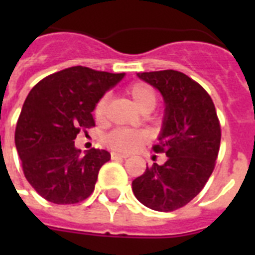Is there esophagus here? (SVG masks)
Wrapping results in <instances>:
<instances>
[{"mask_svg":"<svg viewBox=\"0 0 255 255\" xmlns=\"http://www.w3.org/2000/svg\"><path fill=\"white\" fill-rule=\"evenodd\" d=\"M111 157H112V159H123V158H126V157H128V155H126V154H123V153L111 152Z\"/></svg>","mask_w":255,"mask_h":255,"instance_id":"1","label":"esophagus"}]
</instances>
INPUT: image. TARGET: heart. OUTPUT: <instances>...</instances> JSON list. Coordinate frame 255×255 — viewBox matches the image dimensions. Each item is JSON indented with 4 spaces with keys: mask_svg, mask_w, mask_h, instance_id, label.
I'll return each mask as SVG.
<instances>
[{
    "mask_svg": "<svg viewBox=\"0 0 255 255\" xmlns=\"http://www.w3.org/2000/svg\"><path fill=\"white\" fill-rule=\"evenodd\" d=\"M128 93L131 96L135 105L138 106L139 110L143 112L152 111L157 105V101H158V96H157L154 88L144 82H136L130 85L128 88ZM107 106V96L101 97L100 100L97 101L96 107H94V116L98 121H102L106 117ZM106 141L114 149L131 152V150L138 149L141 144L147 141V135L143 131H138V130L120 128V129H115L114 131L110 132L106 138Z\"/></svg>",
    "mask_w": 255,
    "mask_h": 255,
    "instance_id": "obj_1",
    "label": "heart"
}]
</instances>
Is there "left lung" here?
Listing matches in <instances>:
<instances>
[{
	"mask_svg": "<svg viewBox=\"0 0 255 255\" xmlns=\"http://www.w3.org/2000/svg\"><path fill=\"white\" fill-rule=\"evenodd\" d=\"M161 92L166 108L155 153L167 161L153 163L132 181L136 199L158 212H172L199 194L216 166L221 126L211 96L203 87L176 70L139 73Z\"/></svg>",
	"mask_w": 255,
	"mask_h": 255,
	"instance_id": "obj_1",
	"label": "left lung"
}]
</instances>
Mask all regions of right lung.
<instances>
[{"instance_id": "1", "label": "right lung", "mask_w": 255, "mask_h": 255, "mask_svg": "<svg viewBox=\"0 0 255 255\" xmlns=\"http://www.w3.org/2000/svg\"><path fill=\"white\" fill-rule=\"evenodd\" d=\"M124 75L74 66L46 76L29 92L15 145L24 175L40 197L55 204H75L93 193L100 168L111 154L93 148L83 155L74 140L80 130L96 126L97 101Z\"/></svg>"}]
</instances>
